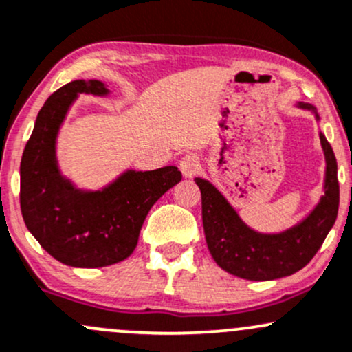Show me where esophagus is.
<instances>
[{
  "instance_id": "34e87169",
  "label": "esophagus",
  "mask_w": 352,
  "mask_h": 352,
  "mask_svg": "<svg viewBox=\"0 0 352 352\" xmlns=\"http://www.w3.org/2000/svg\"><path fill=\"white\" fill-rule=\"evenodd\" d=\"M179 168L180 172H182V175L185 179H194V177L199 173L200 170V160L197 155H185L182 157V160H180L179 164Z\"/></svg>"
}]
</instances>
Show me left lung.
I'll return each mask as SVG.
<instances>
[{
  "label": "left lung",
  "mask_w": 352,
  "mask_h": 352,
  "mask_svg": "<svg viewBox=\"0 0 352 352\" xmlns=\"http://www.w3.org/2000/svg\"><path fill=\"white\" fill-rule=\"evenodd\" d=\"M297 107L314 111L319 120L316 108L309 103L299 102ZM319 137L326 157L324 195L302 222L280 234L250 229L214 185L197 177L207 247L219 267L247 280H272L297 272L316 256L333 229L339 208L338 162L326 137L322 133Z\"/></svg>",
  "instance_id": "left-lung-1"
}]
</instances>
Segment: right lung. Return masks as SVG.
Instances as JSON below:
<instances>
[{"mask_svg":"<svg viewBox=\"0 0 352 352\" xmlns=\"http://www.w3.org/2000/svg\"><path fill=\"white\" fill-rule=\"evenodd\" d=\"M80 94L110 90L98 80H75L46 100L21 157L19 204L26 227L50 256L72 267H107L133 252L146 214L182 173L173 165L126 170L102 190L76 188L58 168L56 137Z\"/></svg>","mask_w":352,"mask_h":352,"instance_id":"obj_1","label":"right lung"}]
</instances>
